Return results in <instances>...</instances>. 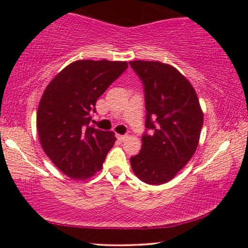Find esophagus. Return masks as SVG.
I'll return each mask as SVG.
<instances>
[{"label":"esophagus","instance_id":"esophagus-1","mask_svg":"<svg viewBox=\"0 0 248 248\" xmlns=\"http://www.w3.org/2000/svg\"><path fill=\"white\" fill-rule=\"evenodd\" d=\"M127 139V135H120L117 134V140L120 142H124Z\"/></svg>","mask_w":248,"mask_h":248}]
</instances>
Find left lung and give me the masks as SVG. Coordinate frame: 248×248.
I'll list each match as a JSON object with an SVG mask.
<instances>
[{"label": "left lung", "instance_id": "left-lung-1", "mask_svg": "<svg viewBox=\"0 0 248 248\" xmlns=\"http://www.w3.org/2000/svg\"><path fill=\"white\" fill-rule=\"evenodd\" d=\"M130 65L143 84L147 109L142 148L131 157V167L142 182L165 184L198 148L201 106L194 88L174 66L157 61H131Z\"/></svg>", "mask_w": 248, "mask_h": 248}]
</instances>
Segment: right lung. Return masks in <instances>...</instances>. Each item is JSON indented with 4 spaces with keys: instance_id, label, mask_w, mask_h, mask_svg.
Instances as JSON below:
<instances>
[{
    "instance_id": "add662e5",
    "label": "right lung",
    "mask_w": 248,
    "mask_h": 248,
    "mask_svg": "<svg viewBox=\"0 0 248 248\" xmlns=\"http://www.w3.org/2000/svg\"><path fill=\"white\" fill-rule=\"evenodd\" d=\"M127 69V62L80 60L61 71L44 91L37 110L43 150L73 179L99 171L116 138L90 125L97 99Z\"/></svg>"
}]
</instances>
